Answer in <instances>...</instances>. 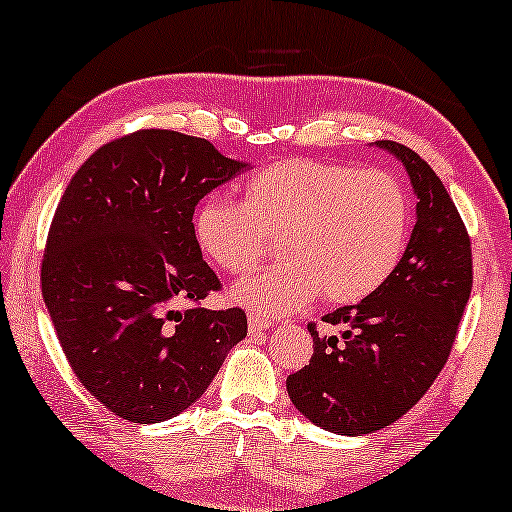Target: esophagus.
Here are the masks:
<instances>
[{
  "mask_svg": "<svg viewBox=\"0 0 512 512\" xmlns=\"http://www.w3.org/2000/svg\"><path fill=\"white\" fill-rule=\"evenodd\" d=\"M270 324H272V321H270L268 317H263V314L249 312V331H251V333H263V331H268Z\"/></svg>",
  "mask_w": 512,
  "mask_h": 512,
  "instance_id": "34e87169",
  "label": "esophagus"
}]
</instances>
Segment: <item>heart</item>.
I'll use <instances>...</instances> for the list:
<instances>
[{
  "label": "heart",
  "instance_id": "b5f03b06",
  "mask_svg": "<svg viewBox=\"0 0 512 512\" xmlns=\"http://www.w3.org/2000/svg\"><path fill=\"white\" fill-rule=\"evenodd\" d=\"M202 254L230 275H249L282 237V263L235 286L258 314H289L321 291L326 303L368 298L401 263L410 233L405 186L387 170L293 158L242 184V202L209 195L195 209Z\"/></svg>",
  "mask_w": 512,
  "mask_h": 512
}]
</instances>
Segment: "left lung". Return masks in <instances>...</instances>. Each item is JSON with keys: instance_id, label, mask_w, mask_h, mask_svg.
Returning a JSON list of instances; mask_svg holds the SVG:
<instances>
[{"instance_id": "1", "label": "left lung", "mask_w": 512, "mask_h": 512, "mask_svg": "<svg viewBox=\"0 0 512 512\" xmlns=\"http://www.w3.org/2000/svg\"><path fill=\"white\" fill-rule=\"evenodd\" d=\"M410 174L417 223L408 249L375 293L321 317L340 328L286 377L291 401L312 424L340 436L380 431L422 398L452 352L473 289L471 237L443 181L408 146L382 139Z\"/></svg>"}]
</instances>
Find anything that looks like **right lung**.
<instances>
[{"instance_id": "obj_1", "label": "right lung", "mask_w": 512, "mask_h": 512, "mask_svg": "<svg viewBox=\"0 0 512 512\" xmlns=\"http://www.w3.org/2000/svg\"><path fill=\"white\" fill-rule=\"evenodd\" d=\"M247 170L207 139L137 130L104 144L69 181L48 228L41 296L79 382L135 424L177 417L247 335L195 240V205Z\"/></svg>"}]
</instances>
